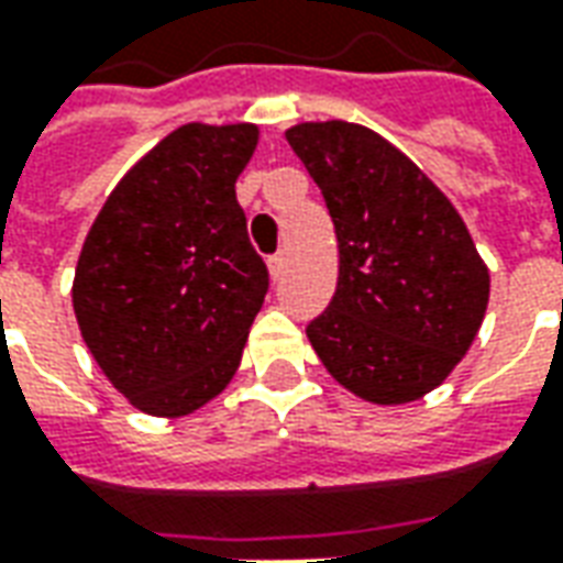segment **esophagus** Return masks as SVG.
Here are the masks:
<instances>
[{"label": "esophagus", "instance_id": "34e87169", "mask_svg": "<svg viewBox=\"0 0 563 563\" xmlns=\"http://www.w3.org/2000/svg\"><path fill=\"white\" fill-rule=\"evenodd\" d=\"M268 268H271V277H274V280H280L283 271H286V253H274V256L268 258Z\"/></svg>", "mask_w": 563, "mask_h": 563}]
</instances>
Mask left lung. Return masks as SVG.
Listing matches in <instances>:
<instances>
[{
	"label": "left lung",
	"instance_id": "left-lung-1",
	"mask_svg": "<svg viewBox=\"0 0 563 563\" xmlns=\"http://www.w3.org/2000/svg\"><path fill=\"white\" fill-rule=\"evenodd\" d=\"M338 234V289L307 338L358 398L407 404L449 377L479 331L488 268L449 198L358 123L286 132Z\"/></svg>",
	"mask_w": 563,
	"mask_h": 563
}]
</instances>
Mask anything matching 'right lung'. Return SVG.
Listing matches in <instances>:
<instances>
[{"instance_id": "obj_1", "label": "right lung", "mask_w": 563, "mask_h": 563, "mask_svg": "<svg viewBox=\"0 0 563 563\" xmlns=\"http://www.w3.org/2000/svg\"><path fill=\"white\" fill-rule=\"evenodd\" d=\"M258 129L189 123L117 184L75 271V317L139 410L186 416L225 389L268 292L234 180Z\"/></svg>"}]
</instances>
